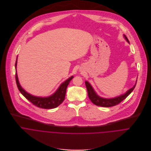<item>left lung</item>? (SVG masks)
Here are the masks:
<instances>
[{"label":"left lung","mask_w":151,"mask_h":151,"mask_svg":"<svg viewBox=\"0 0 151 151\" xmlns=\"http://www.w3.org/2000/svg\"><path fill=\"white\" fill-rule=\"evenodd\" d=\"M124 37L125 38V39L126 40V41L128 42H129V41L128 38H127V37L125 35H124ZM136 84H137V82H136L135 84L134 85V86H133L132 88H131V89H129V90H128L123 95H122L119 96H117V97H116L114 98L106 99V98H103L99 96L96 94V93L95 92V91L93 90V88L91 86V84L88 81H86V89H87L89 98L90 99V100L93 104H95L96 106H102V107H111V106H114L118 105L122 101H123L124 99H125L132 92V91L135 88Z\"/></svg>","instance_id":"1"}]
</instances>
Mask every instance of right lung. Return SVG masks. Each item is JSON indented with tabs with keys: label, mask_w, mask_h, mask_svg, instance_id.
<instances>
[{
	"label": "right lung",
	"mask_w": 151,
	"mask_h": 151,
	"mask_svg": "<svg viewBox=\"0 0 151 151\" xmlns=\"http://www.w3.org/2000/svg\"><path fill=\"white\" fill-rule=\"evenodd\" d=\"M17 60L16 62L15 67L16 68L17 66ZM73 78V76H71L67 80H65L64 83H63L58 90L51 96L49 97H37L33 96L28 93H27L24 89L22 88L20 86L18 77L17 71L16 72V84L18 87L19 90L22 93V95L29 102H31L33 105L38 107V108L49 109L57 108L65 100V95L66 93V89L68 85L69 84L70 81Z\"/></svg>",
	"instance_id": "right-lung-1"
}]
</instances>
